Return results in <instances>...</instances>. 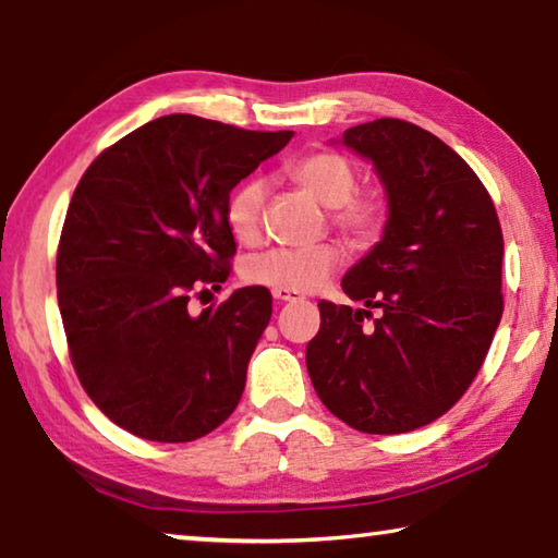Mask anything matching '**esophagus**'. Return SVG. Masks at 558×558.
<instances>
[{"label":"esophagus","mask_w":558,"mask_h":558,"mask_svg":"<svg viewBox=\"0 0 558 558\" xmlns=\"http://www.w3.org/2000/svg\"><path fill=\"white\" fill-rule=\"evenodd\" d=\"M272 300H276V302H295V300H302V295H300V292H295V290L272 288Z\"/></svg>","instance_id":"esophagus-1"}]
</instances>
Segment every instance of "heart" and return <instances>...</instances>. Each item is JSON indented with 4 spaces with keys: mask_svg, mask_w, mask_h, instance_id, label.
<instances>
[{
    "mask_svg": "<svg viewBox=\"0 0 558 558\" xmlns=\"http://www.w3.org/2000/svg\"><path fill=\"white\" fill-rule=\"evenodd\" d=\"M290 177L319 204L335 209V226L349 235V241L369 245L379 239L386 223V202L379 194H354L359 177L352 159L332 149H317L295 159L290 165ZM266 194V182L260 177H251L235 186L226 204V221L241 243H256L260 239ZM337 266L339 251L335 245L276 248L245 260L243 276L253 286L307 292L323 286Z\"/></svg>",
    "mask_w": 558,
    "mask_h": 558,
    "instance_id": "1",
    "label": "heart"
}]
</instances>
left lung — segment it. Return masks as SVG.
I'll list each match as a JSON object with an SVG mask.
<instances>
[{
	"label": "left lung",
	"mask_w": 558,
	"mask_h": 558,
	"mask_svg": "<svg viewBox=\"0 0 558 558\" xmlns=\"http://www.w3.org/2000/svg\"><path fill=\"white\" fill-rule=\"evenodd\" d=\"M339 143L374 165L389 216L342 278L366 310L319 300L307 372L339 421L393 436L440 418L483 366L505 307L502 229L477 174L428 130L381 118Z\"/></svg>",
	"instance_id": "left-lung-1"
}]
</instances>
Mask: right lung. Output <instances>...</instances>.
Listing matches in <instances>:
<instances>
[{
	"mask_svg": "<svg viewBox=\"0 0 558 558\" xmlns=\"http://www.w3.org/2000/svg\"><path fill=\"white\" fill-rule=\"evenodd\" d=\"M290 137L177 112L118 140L75 186L56 258L65 339L83 389L132 436L189 442L239 405L270 292L186 305L229 278L231 189Z\"/></svg>",
	"mask_w": 558,
	"mask_h": 558,
	"instance_id": "obj_1",
	"label": "right lung"
}]
</instances>
